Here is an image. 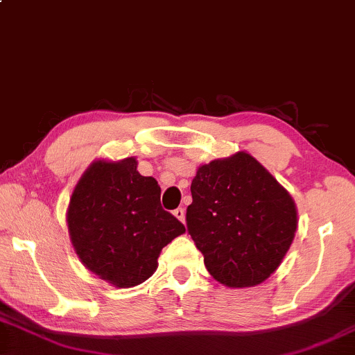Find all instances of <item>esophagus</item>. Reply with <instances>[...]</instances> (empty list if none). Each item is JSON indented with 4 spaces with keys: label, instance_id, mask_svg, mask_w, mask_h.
<instances>
[{
    "label": "esophagus",
    "instance_id": "obj_1",
    "mask_svg": "<svg viewBox=\"0 0 355 355\" xmlns=\"http://www.w3.org/2000/svg\"><path fill=\"white\" fill-rule=\"evenodd\" d=\"M173 216L177 220H180L182 223H185V211H183V208H177V210H173Z\"/></svg>",
    "mask_w": 355,
    "mask_h": 355
}]
</instances>
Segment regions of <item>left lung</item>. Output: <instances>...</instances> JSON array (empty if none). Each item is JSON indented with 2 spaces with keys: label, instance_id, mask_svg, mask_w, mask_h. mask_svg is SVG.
Segmentation results:
<instances>
[{
  "label": "left lung",
  "instance_id": "left-lung-1",
  "mask_svg": "<svg viewBox=\"0 0 355 355\" xmlns=\"http://www.w3.org/2000/svg\"><path fill=\"white\" fill-rule=\"evenodd\" d=\"M187 228L210 275L250 288L277 270L297 230L288 190L246 152L198 166Z\"/></svg>",
  "mask_w": 355,
  "mask_h": 355
}]
</instances>
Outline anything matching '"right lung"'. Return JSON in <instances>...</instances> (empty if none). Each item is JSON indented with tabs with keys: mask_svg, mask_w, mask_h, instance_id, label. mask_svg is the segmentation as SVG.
Returning a JSON list of instances; mask_svg holds the SVG:
<instances>
[{
	"mask_svg": "<svg viewBox=\"0 0 355 355\" xmlns=\"http://www.w3.org/2000/svg\"><path fill=\"white\" fill-rule=\"evenodd\" d=\"M66 220L80 263L117 288L148 279L162 248L185 233L162 208L155 178L137 172L134 157L92 162L72 191Z\"/></svg>",
	"mask_w": 355,
	"mask_h": 355,
	"instance_id": "right-lung-1",
	"label": "right lung"
}]
</instances>
